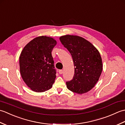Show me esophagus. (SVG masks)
<instances>
[{
    "instance_id": "obj_1",
    "label": "esophagus",
    "mask_w": 125,
    "mask_h": 125,
    "mask_svg": "<svg viewBox=\"0 0 125 125\" xmlns=\"http://www.w3.org/2000/svg\"><path fill=\"white\" fill-rule=\"evenodd\" d=\"M58 73H59L60 74H62L63 70H59V71H58Z\"/></svg>"
}]
</instances>
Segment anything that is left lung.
Instances as JSON below:
<instances>
[{"mask_svg":"<svg viewBox=\"0 0 125 125\" xmlns=\"http://www.w3.org/2000/svg\"><path fill=\"white\" fill-rule=\"evenodd\" d=\"M60 40L70 52L75 67L73 79L66 82L68 89L78 94L89 91L99 80L103 70L99 52L80 36L67 35L60 37Z\"/></svg>","mask_w":125,"mask_h":125,"instance_id":"8db88e82","label":"left lung"}]
</instances>
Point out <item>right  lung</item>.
I'll list each match as a JSON object with an SVG mask.
<instances>
[{"mask_svg":"<svg viewBox=\"0 0 125 125\" xmlns=\"http://www.w3.org/2000/svg\"><path fill=\"white\" fill-rule=\"evenodd\" d=\"M56 44V41L54 39L39 36L29 42L21 53V75L26 85L33 91H46L54 83L56 71L52 51Z\"/></svg>","mask_w":125,"mask_h":125,"instance_id":"add662e5","label":"right lung"}]
</instances>
